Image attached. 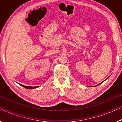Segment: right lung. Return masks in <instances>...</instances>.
Segmentation results:
<instances>
[{
    "instance_id": "right-lung-1",
    "label": "right lung",
    "mask_w": 122,
    "mask_h": 122,
    "mask_svg": "<svg viewBox=\"0 0 122 122\" xmlns=\"http://www.w3.org/2000/svg\"><path fill=\"white\" fill-rule=\"evenodd\" d=\"M21 86L24 87V88H27V89H34V88H37V87H38L39 86H37V87H31V86H24L23 85H20Z\"/></svg>"
}]
</instances>
